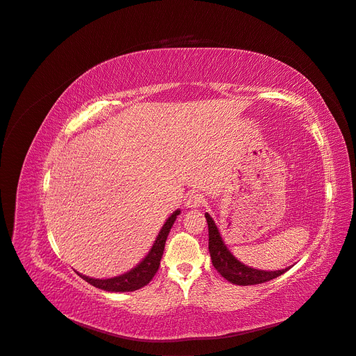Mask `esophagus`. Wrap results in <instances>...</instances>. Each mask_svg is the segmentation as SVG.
I'll list each match as a JSON object with an SVG mask.
<instances>
[{"label":"esophagus","instance_id":"obj_1","mask_svg":"<svg viewBox=\"0 0 356 356\" xmlns=\"http://www.w3.org/2000/svg\"><path fill=\"white\" fill-rule=\"evenodd\" d=\"M203 203H204L203 195H200L197 192H192V193L188 195V197H186V207L191 208V209L199 208V207H202Z\"/></svg>","mask_w":356,"mask_h":356}]
</instances>
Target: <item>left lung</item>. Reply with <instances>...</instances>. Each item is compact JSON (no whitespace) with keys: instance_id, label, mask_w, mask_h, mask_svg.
Segmentation results:
<instances>
[{"instance_id":"left-lung-1","label":"left lung","mask_w":356,"mask_h":356,"mask_svg":"<svg viewBox=\"0 0 356 356\" xmlns=\"http://www.w3.org/2000/svg\"><path fill=\"white\" fill-rule=\"evenodd\" d=\"M204 218L208 220V228H209V252L212 258V264L218 270V273L227 278L228 282L238 284V286H252V284H261L270 282L273 278H277L278 275L284 274L286 270H277V271H264V270H257L251 268L245 264H242L238 261L228 247L223 242L216 223L211 218L209 213H204Z\"/></svg>"}]
</instances>
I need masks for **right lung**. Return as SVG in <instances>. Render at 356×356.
<instances>
[{
    "mask_svg": "<svg viewBox=\"0 0 356 356\" xmlns=\"http://www.w3.org/2000/svg\"><path fill=\"white\" fill-rule=\"evenodd\" d=\"M179 213H180V211L177 209L172 213V216H168V219L164 222L163 228L160 229L152 250L148 251L145 258L133 270H129L128 273L121 274L118 277L105 278V280L90 278V277H86V275L79 274V273H78V275L82 277L86 283L92 284L93 287L105 290V291H115V293L136 291V290L147 286L149 282H152L153 277L156 275V273L160 267V261H161V257H163L165 239H167L168 232H170Z\"/></svg>",
    "mask_w": 356,
    "mask_h": 356,
    "instance_id": "obj_1",
    "label": "right lung"
}]
</instances>
